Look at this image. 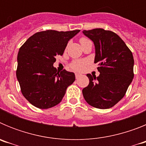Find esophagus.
Masks as SVG:
<instances>
[{
  "label": "esophagus",
  "mask_w": 146,
  "mask_h": 146,
  "mask_svg": "<svg viewBox=\"0 0 146 146\" xmlns=\"http://www.w3.org/2000/svg\"><path fill=\"white\" fill-rule=\"evenodd\" d=\"M80 74H75V77H76V79H78V78H79L80 77Z\"/></svg>",
  "instance_id": "obj_1"
}]
</instances>
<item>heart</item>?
<instances>
[{"mask_svg":"<svg viewBox=\"0 0 146 146\" xmlns=\"http://www.w3.org/2000/svg\"><path fill=\"white\" fill-rule=\"evenodd\" d=\"M89 41L88 38L82 37L80 39V44L84 43V42ZM88 64V61L86 60H74L69 64V67L72 70L76 71V72H81L85 69L86 66Z\"/></svg>","mask_w":146,"mask_h":146,"instance_id":"obj_1","label":"heart"}]
</instances>
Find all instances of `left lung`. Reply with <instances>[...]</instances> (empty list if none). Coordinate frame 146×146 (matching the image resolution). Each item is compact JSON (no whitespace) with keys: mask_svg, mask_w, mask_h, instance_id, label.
Segmentation results:
<instances>
[{"mask_svg":"<svg viewBox=\"0 0 146 146\" xmlns=\"http://www.w3.org/2000/svg\"><path fill=\"white\" fill-rule=\"evenodd\" d=\"M83 33L94 42V63H98L99 77L88 74L89 84L82 89L88 104L99 109H108L126 94L134 77V58L131 50L111 31L95 28Z\"/></svg>","mask_w":146,"mask_h":146,"instance_id":"obj_1","label":"left lung"}]
</instances>
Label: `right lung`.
<instances>
[{
  "label": "right lung",
  "instance_id": "obj_1",
  "mask_svg": "<svg viewBox=\"0 0 146 146\" xmlns=\"http://www.w3.org/2000/svg\"><path fill=\"white\" fill-rule=\"evenodd\" d=\"M80 30H47L28 38L17 55V78L24 97L33 106L48 109L61 102L68 86L75 80L73 72L57 71L55 57L64 54L69 40Z\"/></svg>",
  "mask_w": 146,
  "mask_h": 146
}]
</instances>
